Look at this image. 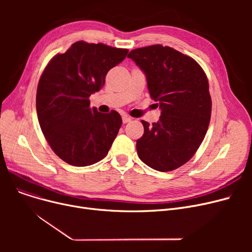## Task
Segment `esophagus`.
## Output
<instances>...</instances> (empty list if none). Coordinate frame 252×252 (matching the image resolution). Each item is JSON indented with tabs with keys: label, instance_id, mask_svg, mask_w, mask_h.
Masks as SVG:
<instances>
[{
	"label": "esophagus",
	"instance_id": "obj_1",
	"mask_svg": "<svg viewBox=\"0 0 252 252\" xmlns=\"http://www.w3.org/2000/svg\"><path fill=\"white\" fill-rule=\"evenodd\" d=\"M131 121V117H129V116H127V115H124L123 116V123L124 124H127V123H129Z\"/></svg>",
	"mask_w": 252,
	"mask_h": 252
}]
</instances>
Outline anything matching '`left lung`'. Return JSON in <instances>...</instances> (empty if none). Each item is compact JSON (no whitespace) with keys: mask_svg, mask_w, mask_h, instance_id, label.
<instances>
[{"mask_svg":"<svg viewBox=\"0 0 252 252\" xmlns=\"http://www.w3.org/2000/svg\"><path fill=\"white\" fill-rule=\"evenodd\" d=\"M127 57L146 75L150 96L161 110L152 126L142 121L138 155L155 170H174L191 159L207 131L211 98L206 74L194 59L162 45L135 49Z\"/></svg>","mask_w":252,"mask_h":252,"instance_id":"left-lung-1","label":"left lung"}]
</instances>
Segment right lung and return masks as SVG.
<instances>
[{
    "label": "right lung",
    "mask_w": 252,
    "mask_h": 252,
    "mask_svg": "<svg viewBox=\"0 0 252 252\" xmlns=\"http://www.w3.org/2000/svg\"><path fill=\"white\" fill-rule=\"evenodd\" d=\"M127 52L79 41L46 66L36 91L37 119L52 150L66 163L87 166L107 155L123 119L115 110L92 108L89 97Z\"/></svg>",
    "instance_id": "right-lung-1"
}]
</instances>
